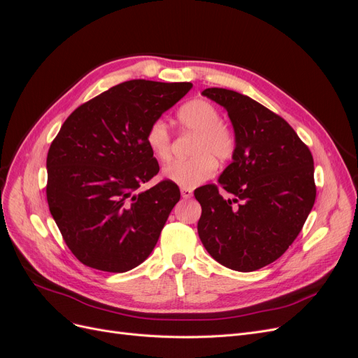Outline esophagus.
<instances>
[{"instance_id":"1","label":"esophagus","mask_w":358,"mask_h":358,"mask_svg":"<svg viewBox=\"0 0 358 358\" xmlns=\"http://www.w3.org/2000/svg\"><path fill=\"white\" fill-rule=\"evenodd\" d=\"M180 196L183 199H191L192 197V189H189V188H180Z\"/></svg>"}]
</instances>
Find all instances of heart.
<instances>
[{"instance_id": "heart-1", "label": "heart", "mask_w": 358, "mask_h": 358, "mask_svg": "<svg viewBox=\"0 0 358 358\" xmlns=\"http://www.w3.org/2000/svg\"><path fill=\"white\" fill-rule=\"evenodd\" d=\"M178 125L183 133L196 134L187 161H173L162 169V175L182 188H194L215 175L216 162L231 158L236 140L229 127L221 122V113L206 100H192L183 104L176 113ZM150 152L159 161L171 157V134L164 121H154L146 133Z\"/></svg>"}]
</instances>
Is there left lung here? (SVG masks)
I'll list each match as a JSON object with an SVG mask.
<instances>
[{
	"mask_svg": "<svg viewBox=\"0 0 358 358\" xmlns=\"http://www.w3.org/2000/svg\"><path fill=\"white\" fill-rule=\"evenodd\" d=\"M234 129L231 164L218 185L194 191L201 204L200 241L212 258L237 272H254L282 255L315 203L313 158L289 124L248 95L208 88Z\"/></svg>",
	"mask_w": 358,
	"mask_h": 358,
	"instance_id": "left-lung-1",
	"label": "left lung"
}]
</instances>
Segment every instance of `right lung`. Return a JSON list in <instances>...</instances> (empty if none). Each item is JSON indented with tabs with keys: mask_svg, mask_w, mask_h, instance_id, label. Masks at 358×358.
I'll list each match as a JSON object with an SVG mask.
<instances>
[{
	"mask_svg": "<svg viewBox=\"0 0 358 358\" xmlns=\"http://www.w3.org/2000/svg\"><path fill=\"white\" fill-rule=\"evenodd\" d=\"M192 83L128 80L79 106L48 152L49 210L74 257L103 272H128L152 252L176 183L137 192L159 171L146 143L149 125Z\"/></svg>",
	"mask_w": 358,
	"mask_h": 358,
	"instance_id": "add662e5",
	"label": "right lung"
}]
</instances>
